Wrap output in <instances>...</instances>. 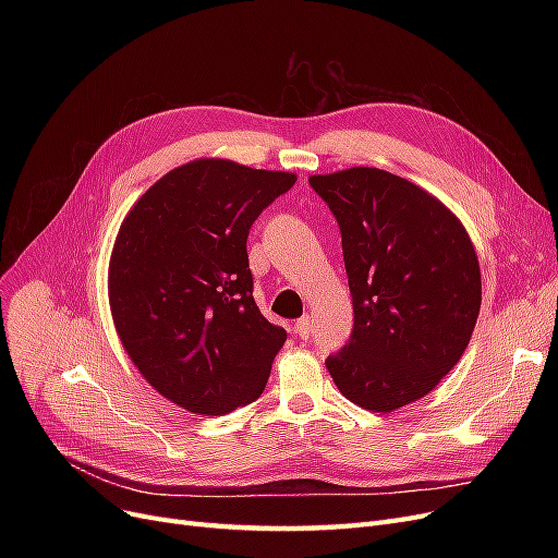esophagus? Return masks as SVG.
<instances>
[{"label": "esophagus", "instance_id": "34e87169", "mask_svg": "<svg viewBox=\"0 0 558 558\" xmlns=\"http://www.w3.org/2000/svg\"><path fill=\"white\" fill-rule=\"evenodd\" d=\"M294 332H296V337H299V339H310V335H312L310 316H303V318H299V320H296V324H294Z\"/></svg>", "mask_w": 558, "mask_h": 558}]
</instances>
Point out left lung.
<instances>
[{"instance_id":"8db88e82","label":"left lung","mask_w":558,"mask_h":558,"mask_svg":"<svg viewBox=\"0 0 558 558\" xmlns=\"http://www.w3.org/2000/svg\"><path fill=\"white\" fill-rule=\"evenodd\" d=\"M339 230L355 326L326 366L368 412L427 396L473 337L482 276L461 221L429 192L375 167L310 175Z\"/></svg>"}]
</instances>
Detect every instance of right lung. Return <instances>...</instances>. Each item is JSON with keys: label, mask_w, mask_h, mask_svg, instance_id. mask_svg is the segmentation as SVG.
<instances>
[{"label": "right lung", "mask_w": 558, "mask_h": 558, "mask_svg": "<svg viewBox=\"0 0 558 558\" xmlns=\"http://www.w3.org/2000/svg\"><path fill=\"white\" fill-rule=\"evenodd\" d=\"M296 173L201 158L165 173L124 223L108 267L122 345L160 396L221 416L257 400L287 332L253 301L246 240Z\"/></svg>", "instance_id": "right-lung-1"}]
</instances>
